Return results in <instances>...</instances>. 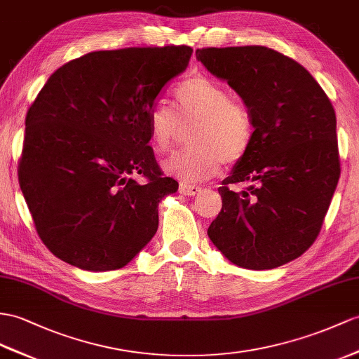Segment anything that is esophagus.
<instances>
[{"mask_svg": "<svg viewBox=\"0 0 359 359\" xmlns=\"http://www.w3.org/2000/svg\"><path fill=\"white\" fill-rule=\"evenodd\" d=\"M201 190H203V187L191 186V184H187V182H180V191H181L182 195L194 196V195H198Z\"/></svg>", "mask_w": 359, "mask_h": 359, "instance_id": "1", "label": "esophagus"}]
</instances>
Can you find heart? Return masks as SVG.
I'll list each match as a JSON object with an SVG mask.
<instances>
[{"label": "heart", "instance_id": "obj_1", "mask_svg": "<svg viewBox=\"0 0 359 359\" xmlns=\"http://www.w3.org/2000/svg\"><path fill=\"white\" fill-rule=\"evenodd\" d=\"M175 95V109L156 103L147 112L149 142L155 152H169L180 137L181 125L191 128L187 149L164 163V170L184 181L213 177L221 165L239 163L255 140V121L250 109L233 99L229 88L205 76L182 81Z\"/></svg>", "mask_w": 359, "mask_h": 359}]
</instances>
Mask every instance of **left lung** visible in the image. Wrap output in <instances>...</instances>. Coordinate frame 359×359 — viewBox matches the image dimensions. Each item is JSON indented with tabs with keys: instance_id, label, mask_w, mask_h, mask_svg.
<instances>
[{
	"instance_id": "left-lung-1",
	"label": "left lung",
	"mask_w": 359,
	"mask_h": 359,
	"mask_svg": "<svg viewBox=\"0 0 359 359\" xmlns=\"http://www.w3.org/2000/svg\"><path fill=\"white\" fill-rule=\"evenodd\" d=\"M196 59L241 95L256 129L217 189L222 210L208 238L238 266L285 265L316 242L338 184L334 107L308 69L273 48H198ZM245 180L241 194L228 187Z\"/></svg>"
}]
</instances>
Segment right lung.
<instances>
[{"mask_svg": "<svg viewBox=\"0 0 359 359\" xmlns=\"http://www.w3.org/2000/svg\"><path fill=\"white\" fill-rule=\"evenodd\" d=\"M191 51H93L57 68L30 104L18 180L41 241L60 260L118 269L154 238L160 201L178 182L155 160L147 112Z\"/></svg>", "mask_w": 359, "mask_h": 359, "instance_id": "obj_1", "label": "right lung"}]
</instances>
